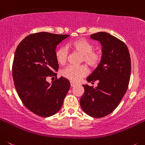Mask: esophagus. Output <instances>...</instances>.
Listing matches in <instances>:
<instances>
[{
  "label": "esophagus",
  "mask_w": 145,
  "mask_h": 145,
  "mask_svg": "<svg viewBox=\"0 0 145 145\" xmlns=\"http://www.w3.org/2000/svg\"><path fill=\"white\" fill-rule=\"evenodd\" d=\"M70 84H71V87H74V86H75L76 84L75 83V82H70Z\"/></svg>",
  "instance_id": "1"
}]
</instances>
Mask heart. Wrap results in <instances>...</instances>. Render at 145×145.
<instances>
[{"label":"heart","instance_id":"b5f03b06","mask_svg":"<svg viewBox=\"0 0 145 145\" xmlns=\"http://www.w3.org/2000/svg\"><path fill=\"white\" fill-rule=\"evenodd\" d=\"M68 46L82 55V61L85 62L89 67H97L102 59V53L99 50H94V45L84 39H79L73 41ZM67 50L64 47H60L56 50L55 56L59 64L63 65L67 60ZM62 76L72 82H79L88 74V69L85 65L69 66L61 72Z\"/></svg>","mask_w":145,"mask_h":145}]
</instances>
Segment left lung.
I'll return each mask as SVG.
<instances>
[{"label":"left lung","instance_id":"obj_1","mask_svg":"<svg viewBox=\"0 0 145 145\" xmlns=\"http://www.w3.org/2000/svg\"><path fill=\"white\" fill-rule=\"evenodd\" d=\"M102 45V59L87 78L88 82L98 81L97 87L83 84L84 92L80 105L85 113L102 118L117 108L127 90L131 75V58L126 44L110 34L100 32L90 35Z\"/></svg>","mask_w":145,"mask_h":145}]
</instances>
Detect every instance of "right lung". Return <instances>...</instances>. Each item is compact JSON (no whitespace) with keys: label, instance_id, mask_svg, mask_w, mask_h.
Instances as JSON below:
<instances>
[{"label":"right lung","instance_id":"1","mask_svg":"<svg viewBox=\"0 0 145 145\" xmlns=\"http://www.w3.org/2000/svg\"><path fill=\"white\" fill-rule=\"evenodd\" d=\"M69 35L42 32L28 35L16 48L12 67L13 79L19 98L27 109L42 117H49L61 109L70 88L61 76L51 84L48 76H56L57 45Z\"/></svg>","mask_w":145,"mask_h":145}]
</instances>
